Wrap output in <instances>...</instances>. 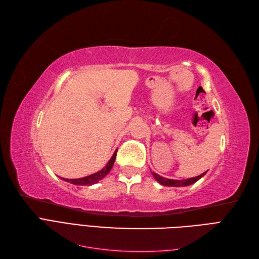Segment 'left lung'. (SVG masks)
Segmentation results:
<instances>
[{
  "label": "left lung",
  "mask_w": 259,
  "mask_h": 259,
  "mask_svg": "<svg viewBox=\"0 0 259 259\" xmlns=\"http://www.w3.org/2000/svg\"><path fill=\"white\" fill-rule=\"evenodd\" d=\"M205 173L206 172L198 175V177H196V178H190V179H186V180H170V179L162 178V177H160V175H158L155 172H152L153 177L155 178V180L158 183H160V184L163 185V186H169V187H181V186L191 185V184H194V183H196L198 180L201 179Z\"/></svg>",
  "instance_id": "8db88e82"
}]
</instances>
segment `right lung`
<instances>
[{
    "mask_svg": "<svg viewBox=\"0 0 259 259\" xmlns=\"http://www.w3.org/2000/svg\"><path fill=\"white\" fill-rule=\"evenodd\" d=\"M116 153H117V149H116L115 153L113 154L112 158L110 159V161H108L106 163V165L104 166V168L102 170H100L94 174L91 175H88V177H85V178H80V179H62L63 181L65 182H69V183H72V184L74 185H93V184H96V183H98L100 180H102L105 175L111 171V169L113 168V164L115 162V158H116Z\"/></svg>",
    "mask_w": 259,
    "mask_h": 259,
    "instance_id": "1",
    "label": "right lung"
}]
</instances>
